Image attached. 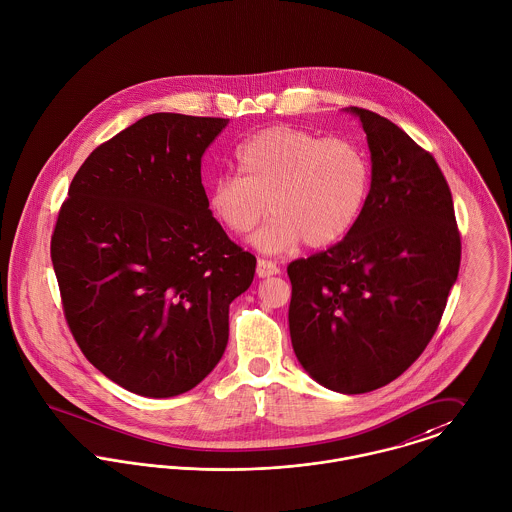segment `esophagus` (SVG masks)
Instances as JSON below:
<instances>
[{
	"label": "esophagus",
	"instance_id": "esophagus-1",
	"mask_svg": "<svg viewBox=\"0 0 512 512\" xmlns=\"http://www.w3.org/2000/svg\"><path fill=\"white\" fill-rule=\"evenodd\" d=\"M279 273H281V269L277 267V263H273V261H269V259H259V261H257V275H259L261 279L271 277V275H279Z\"/></svg>",
	"mask_w": 512,
	"mask_h": 512
}]
</instances>
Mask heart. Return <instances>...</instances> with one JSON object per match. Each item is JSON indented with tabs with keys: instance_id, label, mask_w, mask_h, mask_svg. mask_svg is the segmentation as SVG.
<instances>
[{
	"instance_id": "1",
	"label": "heart",
	"mask_w": 512,
	"mask_h": 512,
	"mask_svg": "<svg viewBox=\"0 0 512 512\" xmlns=\"http://www.w3.org/2000/svg\"><path fill=\"white\" fill-rule=\"evenodd\" d=\"M239 174H220L208 186L212 216L233 235H255L267 253L338 243L355 226L369 192L363 149L345 137L277 125L257 131L235 151Z\"/></svg>"
}]
</instances>
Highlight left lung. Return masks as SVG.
<instances>
[{"label":"left lung","instance_id":"8db88e82","mask_svg":"<svg viewBox=\"0 0 512 512\" xmlns=\"http://www.w3.org/2000/svg\"><path fill=\"white\" fill-rule=\"evenodd\" d=\"M371 190L349 233L296 259L288 328L300 365L343 395L381 389L426 349L461 261L450 186L434 157L363 108Z\"/></svg>","mask_w":512,"mask_h":512}]
</instances>
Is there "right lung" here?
<instances>
[{
    "instance_id": "1",
    "label": "right lung",
    "mask_w": 512,
    "mask_h": 512,
    "mask_svg": "<svg viewBox=\"0 0 512 512\" xmlns=\"http://www.w3.org/2000/svg\"><path fill=\"white\" fill-rule=\"evenodd\" d=\"M229 119L141 117L74 174L51 237L66 324L119 387L167 398L222 359L255 255L208 208L202 155Z\"/></svg>"
}]
</instances>
